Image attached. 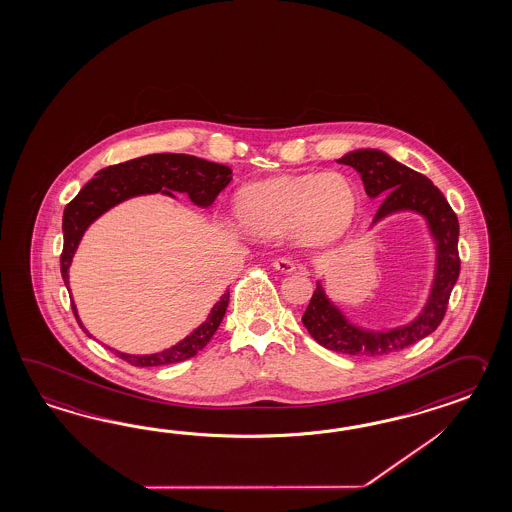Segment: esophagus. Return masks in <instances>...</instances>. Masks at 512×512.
<instances>
[{"label":"esophagus","instance_id":"esophagus-1","mask_svg":"<svg viewBox=\"0 0 512 512\" xmlns=\"http://www.w3.org/2000/svg\"><path fill=\"white\" fill-rule=\"evenodd\" d=\"M274 268L277 272H283V274H292L294 270H296V264L290 261V259H285V257H279V259H275Z\"/></svg>","mask_w":512,"mask_h":512}]
</instances>
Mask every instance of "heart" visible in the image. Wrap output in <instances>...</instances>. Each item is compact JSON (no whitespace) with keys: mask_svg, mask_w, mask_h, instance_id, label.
<instances>
[{"mask_svg":"<svg viewBox=\"0 0 512 512\" xmlns=\"http://www.w3.org/2000/svg\"><path fill=\"white\" fill-rule=\"evenodd\" d=\"M357 212V194L346 175H279L238 190L235 216L244 231L279 237L290 231L307 248H324L344 237Z\"/></svg>","mask_w":512,"mask_h":512,"instance_id":"b5f03b06","label":"heart"}]
</instances>
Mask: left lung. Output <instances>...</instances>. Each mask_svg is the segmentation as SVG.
Here are the masks:
<instances>
[{"instance_id": "obj_1", "label": "left lung", "mask_w": 512, "mask_h": 512, "mask_svg": "<svg viewBox=\"0 0 512 512\" xmlns=\"http://www.w3.org/2000/svg\"><path fill=\"white\" fill-rule=\"evenodd\" d=\"M338 163L348 164L361 174L364 190L370 198L383 196L372 225L394 212H418L427 220L431 237L437 242V266L431 294L424 311L411 324L388 331H372L353 325L337 305L325 296L320 283L316 285L311 303L301 318L311 337L331 351L359 357L388 355L409 348L414 342L431 335L442 322L451 290L461 272L457 248L459 220L444 194L425 175L394 161L383 151H349L348 155L338 159Z\"/></svg>"}]
</instances>
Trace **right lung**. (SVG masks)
Listing matches in <instances>:
<instances>
[{
    "label": "right lung",
    "mask_w": 512,
    "mask_h": 512,
    "mask_svg": "<svg viewBox=\"0 0 512 512\" xmlns=\"http://www.w3.org/2000/svg\"><path fill=\"white\" fill-rule=\"evenodd\" d=\"M231 174L233 172L229 166L209 163L205 159L185 155V153H155V155L138 157L133 161L114 164L100 170L64 209L61 274H63L66 288H68V268L72 264L81 237L87 231L88 225L92 224L96 218H100L103 212L109 211L114 205L129 200L133 196L155 194V192H161L172 198H175L174 192H185L198 207H209L212 201L216 200V196L229 185ZM227 303H229V290L212 307L207 320L172 348L164 349L161 353H151V355H129L122 351H116V355L140 368L187 361L205 348L212 335L216 333L227 311ZM72 311L77 324L81 325V329L88 335L87 329L83 327L77 316L74 303H72Z\"/></svg>",
    "instance_id": "obj_1"
}]
</instances>
